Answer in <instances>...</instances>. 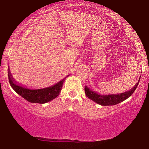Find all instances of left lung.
I'll list each match as a JSON object with an SVG mask.
<instances>
[{"label":"left lung","instance_id":"obj_1","mask_svg":"<svg viewBox=\"0 0 149 149\" xmlns=\"http://www.w3.org/2000/svg\"><path fill=\"white\" fill-rule=\"evenodd\" d=\"M140 80L137 81L136 84L131 88V89L127 91L126 92L118 94H110V95H100L96 92L92 91L87 86L84 87V91H85L86 95L88 98L91 99L97 104L102 105V106H111L122 102L128 97H129L136 89L137 85H138Z\"/></svg>","mask_w":149,"mask_h":149}]
</instances>
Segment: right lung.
<instances>
[{
	"instance_id": "add662e5",
	"label": "right lung",
	"mask_w": 149,
	"mask_h": 149,
	"mask_svg": "<svg viewBox=\"0 0 149 149\" xmlns=\"http://www.w3.org/2000/svg\"><path fill=\"white\" fill-rule=\"evenodd\" d=\"M8 70L9 82L13 89L17 93L19 94L20 96H22L29 102L39 103V104H44V103L48 102L58 96V95L61 93L62 88H63V82H65V79L68 77L67 76L60 82H58L57 84H54V86H49V87L40 88V89H29L24 86L17 84L13 79L9 69Z\"/></svg>"
}]
</instances>
